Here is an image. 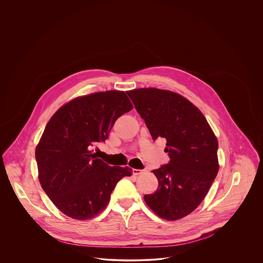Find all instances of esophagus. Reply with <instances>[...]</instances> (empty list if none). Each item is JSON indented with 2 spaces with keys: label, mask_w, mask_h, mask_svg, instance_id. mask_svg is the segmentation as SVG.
<instances>
[{
  "label": "esophagus",
  "mask_w": 263,
  "mask_h": 263,
  "mask_svg": "<svg viewBox=\"0 0 263 263\" xmlns=\"http://www.w3.org/2000/svg\"><path fill=\"white\" fill-rule=\"evenodd\" d=\"M144 172L143 171H141V170H133L132 171V174L134 175H142Z\"/></svg>",
  "instance_id": "1"
}]
</instances>
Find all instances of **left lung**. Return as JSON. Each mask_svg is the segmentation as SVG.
Listing matches in <instances>:
<instances>
[{"label":"left lung","mask_w":263,"mask_h":263,"mask_svg":"<svg viewBox=\"0 0 263 263\" xmlns=\"http://www.w3.org/2000/svg\"><path fill=\"white\" fill-rule=\"evenodd\" d=\"M127 95L153 140H166L171 159L152 172L158 187L144 201L164 220L181 219L202 203L219 172L217 137L203 113L175 91L142 88Z\"/></svg>","instance_id":"left-lung-1"}]
</instances>
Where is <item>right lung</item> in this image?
Segmentation results:
<instances>
[{"label":"right lung","instance_id":"obj_1","mask_svg":"<svg viewBox=\"0 0 263 263\" xmlns=\"http://www.w3.org/2000/svg\"><path fill=\"white\" fill-rule=\"evenodd\" d=\"M132 109L125 91L106 90L67 102L48 121L35 150L38 178L64 215L93 218L110 202L118 181L132 175L128 166H109L90 150Z\"/></svg>","mask_w":263,"mask_h":263}]
</instances>
